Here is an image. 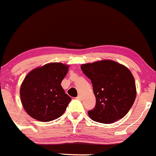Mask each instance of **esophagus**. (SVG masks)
Masks as SVG:
<instances>
[{
	"label": "esophagus",
	"mask_w": 156,
	"mask_h": 156,
	"mask_svg": "<svg viewBox=\"0 0 156 156\" xmlns=\"http://www.w3.org/2000/svg\"><path fill=\"white\" fill-rule=\"evenodd\" d=\"M76 99H78V100H82V96H81V95H79L78 96L76 97Z\"/></svg>",
	"instance_id": "obj_1"
}]
</instances>
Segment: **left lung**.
<instances>
[{
  "instance_id": "left-lung-1",
  "label": "left lung",
  "mask_w": 156,
  "mask_h": 156,
  "mask_svg": "<svg viewBox=\"0 0 156 156\" xmlns=\"http://www.w3.org/2000/svg\"><path fill=\"white\" fill-rule=\"evenodd\" d=\"M81 70L91 80L96 104L88 112L94 121L103 124L124 118L135 101V80L124 66L105 60L81 65Z\"/></svg>"
}]
</instances>
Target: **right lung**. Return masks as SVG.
<instances>
[{"mask_svg":"<svg viewBox=\"0 0 156 156\" xmlns=\"http://www.w3.org/2000/svg\"><path fill=\"white\" fill-rule=\"evenodd\" d=\"M67 72L68 65L51 63L28 73L21 85L20 98L29 116L48 122L64 113L71 101L61 85Z\"/></svg>","mask_w":156,"mask_h":156,"instance_id":"add662e5","label":"right lung"}]
</instances>
